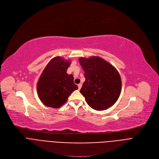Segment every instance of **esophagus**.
<instances>
[{
	"label": "esophagus",
	"mask_w": 159,
	"mask_h": 159,
	"mask_svg": "<svg viewBox=\"0 0 159 159\" xmlns=\"http://www.w3.org/2000/svg\"><path fill=\"white\" fill-rule=\"evenodd\" d=\"M78 88H79V90H80V89H81V88H82V84H78Z\"/></svg>",
	"instance_id": "obj_1"
}]
</instances>
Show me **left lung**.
Segmentation results:
<instances>
[{
    "label": "left lung",
    "mask_w": 159,
    "mask_h": 159,
    "mask_svg": "<svg viewBox=\"0 0 159 159\" xmlns=\"http://www.w3.org/2000/svg\"><path fill=\"white\" fill-rule=\"evenodd\" d=\"M79 60L86 78L80 92L88 104L97 111L112 106L121 89V80L117 70L100 57H80Z\"/></svg>",
    "instance_id": "1"
}]
</instances>
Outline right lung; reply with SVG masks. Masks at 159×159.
Segmentation results:
<instances>
[{
    "mask_svg": "<svg viewBox=\"0 0 159 159\" xmlns=\"http://www.w3.org/2000/svg\"><path fill=\"white\" fill-rule=\"evenodd\" d=\"M70 63L61 57H56L42 72L37 84V92L40 100L47 106L59 108L71 93L78 89L73 75L66 73Z\"/></svg>",
    "mask_w": 159,
    "mask_h": 159,
    "instance_id": "add662e5",
    "label": "right lung"
}]
</instances>
